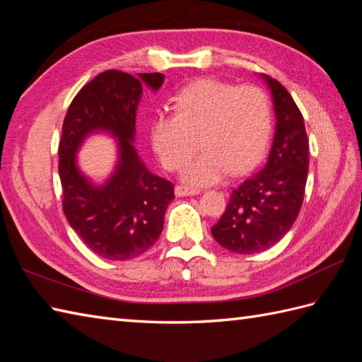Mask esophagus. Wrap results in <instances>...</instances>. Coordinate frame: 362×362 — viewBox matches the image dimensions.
Here are the masks:
<instances>
[{"instance_id":"1","label":"esophagus","mask_w":362,"mask_h":362,"mask_svg":"<svg viewBox=\"0 0 362 362\" xmlns=\"http://www.w3.org/2000/svg\"><path fill=\"white\" fill-rule=\"evenodd\" d=\"M201 193L197 188H191L187 185H177L175 187V194L179 197H185V196H196Z\"/></svg>"}]
</instances>
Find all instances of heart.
<instances>
[{
	"label": "heart",
	"mask_w": 362,
	"mask_h": 362,
	"mask_svg": "<svg viewBox=\"0 0 362 362\" xmlns=\"http://www.w3.org/2000/svg\"><path fill=\"white\" fill-rule=\"evenodd\" d=\"M173 115H158L151 129L153 151L166 169L189 161L183 180L211 185L228 171L240 174L264 152L271 135V104L257 86H235L219 79H199L174 98Z\"/></svg>",
	"instance_id": "b5f03b06"
}]
</instances>
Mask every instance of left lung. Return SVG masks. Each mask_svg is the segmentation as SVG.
<instances>
[{
    "mask_svg": "<svg viewBox=\"0 0 362 362\" xmlns=\"http://www.w3.org/2000/svg\"><path fill=\"white\" fill-rule=\"evenodd\" d=\"M271 90L275 134L264 166L238 185L227 209L211 227L222 247L233 253H258L286 235L302 209L310 166V143L303 117L279 81L261 74Z\"/></svg>",
    "mask_w": 362,
    "mask_h": 362,
    "instance_id": "left-lung-1",
    "label": "left lung"
}]
</instances>
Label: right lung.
<instances>
[{
  "mask_svg": "<svg viewBox=\"0 0 362 362\" xmlns=\"http://www.w3.org/2000/svg\"><path fill=\"white\" fill-rule=\"evenodd\" d=\"M161 73L132 74L109 70L83 86L68 107L59 143V175L64 213L87 247L105 259L126 261L151 249L163 230L174 185L152 174L134 146L135 118L143 86L157 91ZM91 133L119 141V161L103 186L77 166V151Z\"/></svg>",
  "mask_w": 362,
  "mask_h": 362,
  "instance_id": "add662e5",
  "label": "right lung"
}]
</instances>
